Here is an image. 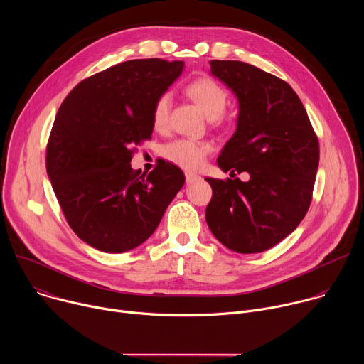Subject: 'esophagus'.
I'll return each instance as SVG.
<instances>
[{"label": "esophagus", "instance_id": "obj_1", "mask_svg": "<svg viewBox=\"0 0 364 364\" xmlns=\"http://www.w3.org/2000/svg\"><path fill=\"white\" fill-rule=\"evenodd\" d=\"M200 177L197 176V174H194V173H186V181L190 184V183H194L196 180H198Z\"/></svg>", "mask_w": 364, "mask_h": 364}]
</instances>
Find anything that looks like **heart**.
<instances>
[{
	"mask_svg": "<svg viewBox=\"0 0 364 364\" xmlns=\"http://www.w3.org/2000/svg\"><path fill=\"white\" fill-rule=\"evenodd\" d=\"M187 93L210 119H219L228 107V90L212 77H198L193 80L187 86ZM170 108V93L160 95L152 109V124L155 128L164 129L168 125ZM210 151V142L181 138L167 144L163 154L171 163L187 170H196L204 163L207 154Z\"/></svg>",
	"mask_w": 364,
	"mask_h": 364,
	"instance_id": "b5f03b06",
	"label": "heart"
}]
</instances>
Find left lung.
Instances as JSON below:
<instances>
[{"label":"left lung","mask_w":364,"mask_h":364,"mask_svg":"<svg viewBox=\"0 0 364 364\" xmlns=\"http://www.w3.org/2000/svg\"><path fill=\"white\" fill-rule=\"evenodd\" d=\"M210 70L239 102L236 131L218 166L250 178H205L213 190L205 222L230 250L264 252L292 233L308 212L318 139L302 102L282 79L237 60H212Z\"/></svg>","instance_id":"1"}]
</instances>
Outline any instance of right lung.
Here are the masks:
<instances>
[{
  "label": "right lung",
  "instance_id": "1",
  "mask_svg": "<svg viewBox=\"0 0 364 364\" xmlns=\"http://www.w3.org/2000/svg\"><path fill=\"white\" fill-rule=\"evenodd\" d=\"M183 69L180 60H128L82 80L62 102L47 176L72 230L97 250L144 243L184 186L183 171L164 160L148 176L131 168L135 145L151 139L155 100Z\"/></svg>",
  "mask_w": 364,
  "mask_h": 364
}]
</instances>
